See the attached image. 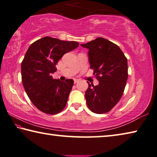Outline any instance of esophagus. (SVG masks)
Returning a JSON list of instances; mask_svg holds the SVG:
<instances>
[{"label": "esophagus", "mask_w": 157, "mask_h": 157, "mask_svg": "<svg viewBox=\"0 0 157 157\" xmlns=\"http://www.w3.org/2000/svg\"><path fill=\"white\" fill-rule=\"evenodd\" d=\"M74 83H78V79H74Z\"/></svg>", "instance_id": "1"}]
</instances>
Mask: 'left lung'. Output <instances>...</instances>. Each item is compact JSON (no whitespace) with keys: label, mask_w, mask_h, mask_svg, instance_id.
I'll use <instances>...</instances> for the list:
<instances>
[{"label":"left lung","mask_w":157,"mask_h":157,"mask_svg":"<svg viewBox=\"0 0 157 157\" xmlns=\"http://www.w3.org/2000/svg\"><path fill=\"white\" fill-rule=\"evenodd\" d=\"M82 47L89 49L90 68L99 81L98 86L89 84L85 97L87 105L96 114L108 112L117 105L124 92L128 80V60L116 44L97 38Z\"/></svg>","instance_id":"obj_1"}]
</instances>
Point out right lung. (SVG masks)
<instances>
[{
    "instance_id": "1",
    "label": "right lung",
    "mask_w": 157,
    "mask_h": 157,
    "mask_svg": "<svg viewBox=\"0 0 157 157\" xmlns=\"http://www.w3.org/2000/svg\"><path fill=\"white\" fill-rule=\"evenodd\" d=\"M76 41L45 36L29 47L21 63L22 82L30 101L44 113L56 114L67 104L74 81H60L51 74L65 54L78 46Z\"/></svg>"
}]
</instances>
